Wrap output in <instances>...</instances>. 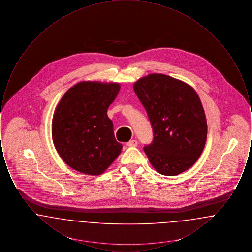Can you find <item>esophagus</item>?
<instances>
[{"label":"esophagus","mask_w":252,"mask_h":252,"mask_svg":"<svg viewBox=\"0 0 252 252\" xmlns=\"http://www.w3.org/2000/svg\"><path fill=\"white\" fill-rule=\"evenodd\" d=\"M137 145H138V142L136 140H131L127 143V146H129V147H135Z\"/></svg>","instance_id":"esophagus-1"}]
</instances>
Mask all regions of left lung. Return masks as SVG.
<instances>
[{"label":"left lung","mask_w":252,"mask_h":252,"mask_svg":"<svg viewBox=\"0 0 252 252\" xmlns=\"http://www.w3.org/2000/svg\"><path fill=\"white\" fill-rule=\"evenodd\" d=\"M133 89L153 128V142L144 148L152 166L164 176H177L192 167L207 140V121L196 92L162 73L140 78Z\"/></svg>","instance_id":"8db88e82"}]
</instances>
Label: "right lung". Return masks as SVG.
Listing matches in <instances>:
<instances>
[{
	"label": "right lung",
	"instance_id": "1",
	"mask_svg": "<svg viewBox=\"0 0 252 252\" xmlns=\"http://www.w3.org/2000/svg\"><path fill=\"white\" fill-rule=\"evenodd\" d=\"M119 83L82 81L60 99L52 121L53 143L70 167L90 176L103 174L120 155L123 145L114 137L108 117Z\"/></svg>",
	"mask_w": 252,
	"mask_h": 252
}]
</instances>
